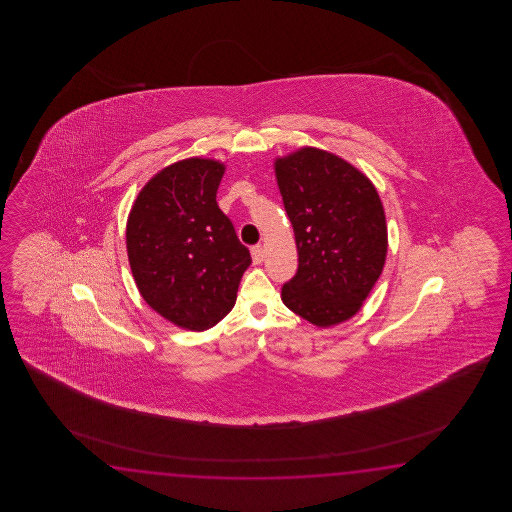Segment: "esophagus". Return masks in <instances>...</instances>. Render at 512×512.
<instances>
[{
  "mask_svg": "<svg viewBox=\"0 0 512 512\" xmlns=\"http://www.w3.org/2000/svg\"><path fill=\"white\" fill-rule=\"evenodd\" d=\"M251 254L254 263H261V261H263V256H265V254H263V247H261V245H254V247L251 249Z\"/></svg>",
  "mask_w": 512,
  "mask_h": 512,
  "instance_id": "obj_1",
  "label": "esophagus"
}]
</instances>
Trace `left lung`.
<instances>
[{"instance_id":"8db88e82","label":"left lung","mask_w":512,"mask_h":512,"mask_svg":"<svg viewBox=\"0 0 512 512\" xmlns=\"http://www.w3.org/2000/svg\"><path fill=\"white\" fill-rule=\"evenodd\" d=\"M276 179L298 249L282 302L318 327L344 322L359 311L386 260L379 194L357 168L316 148L278 159Z\"/></svg>"}]
</instances>
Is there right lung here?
I'll return each mask as SVG.
<instances>
[{
  "label": "right lung",
  "instance_id": "1",
  "mask_svg": "<svg viewBox=\"0 0 512 512\" xmlns=\"http://www.w3.org/2000/svg\"><path fill=\"white\" fill-rule=\"evenodd\" d=\"M223 172V164L197 157L164 168L142 188L126 227L142 298L190 331L229 315L252 261L216 201Z\"/></svg>",
  "mask_w": 512,
  "mask_h": 512
}]
</instances>
